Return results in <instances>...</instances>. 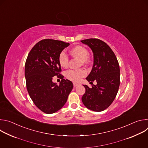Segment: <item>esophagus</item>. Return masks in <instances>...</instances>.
I'll return each instance as SVG.
<instances>
[{"mask_svg": "<svg viewBox=\"0 0 148 148\" xmlns=\"http://www.w3.org/2000/svg\"><path fill=\"white\" fill-rule=\"evenodd\" d=\"M73 85H74V87H77V86H78L79 85V84L74 82H73Z\"/></svg>", "mask_w": 148, "mask_h": 148, "instance_id": "1", "label": "esophagus"}]
</instances>
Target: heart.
Returning <instances> with one entry per match:
<instances>
[{
  "label": "heart",
  "mask_w": 148,
  "mask_h": 148,
  "mask_svg": "<svg viewBox=\"0 0 148 148\" xmlns=\"http://www.w3.org/2000/svg\"><path fill=\"white\" fill-rule=\"evenodd\" d=\"M70 54L73 57L79 58L80 66H88L91 60L88 56V50L82 46H77L71 49L70 51ZM58 61L60 66L63 68H67L69 64V57L65 52L62 51L60 53L58 58ZM87 74L86 71L80 69L76 70H70L66 71V77L70 80H71L74 82L79 81L81 78L85 77Z\"/></svg>",
  "instance_id": "obj_1"
}]
</instances>
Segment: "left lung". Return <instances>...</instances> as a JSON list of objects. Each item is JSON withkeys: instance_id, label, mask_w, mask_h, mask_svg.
I'll return each instance as SVG.
<instances>
[{"instance_id": "obj_1", "label": "left lung", "mask_w": 148, "mask_h": 148, "mask_svg": "<svg viewBox=\"0 0 148 148\" xmlns=\"http://www.w3.org/2000/svg\"><path fill=\"white\" fill-rule=\"evenodd\" d=\"M88 45L93 52L94 64L86 79L92 83L90 88L83 85L86 92L82 97L85 106L94 111L100 112L107 109L112 103L118 93L120 84V70L118 60L110 47L98 38L81 41Z\"/></svg>"}]
</instances>
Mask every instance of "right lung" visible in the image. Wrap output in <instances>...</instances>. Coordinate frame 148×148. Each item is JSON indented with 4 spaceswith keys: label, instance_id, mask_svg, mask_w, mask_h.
<instances>
[{
    "label": "right lung",
    "instance_id": "add662e5",
    "mask_svg": "<svg viewBox=\"0 0 148 148\" xmlns=\"http://www.w3.org/2000/svg\"><path fill=\"white\" fill-rule=\"evenodd\" d=\"M69 45L60 40H41L27 57L25 69L26 88L36 106L46 114H51L60 110L73 90V82L63 78L61 74L58 61L60 53ZM54 76L62 79L59 85L52 81Z\"/></svg>",
    "mask_w": 148,
    "mask_h": 148
}]
</instances>
